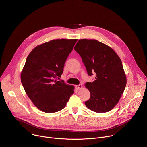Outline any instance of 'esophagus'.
<instances>
[{
	"instance_id": "1",
	"label": "esophagus",
	"mask_w": 147,
	"mask_h": 147,
	"mask_svg": "<svg viewBox=\"0 0 147 147\" xmlns=\"http://www.w3.org/2000/svg\"><path fill=\"white\" fill-rule=\"evenodd\" d=\"M76 88L77 89V90H80V89H81L82 88V85L81 84H79V85H77L76 86Z\"/></svg>"
}]
</instances>
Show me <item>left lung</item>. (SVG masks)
<instances>
[{"label":"left lung","instance_id":"8db88e82","mask_svg":"<svg viewBox=\"0 0 147 147\" xmlns=\"http://www.w3.org/2000/svg\"><path fill=\"white\" fill-rule=\"evenodd\" d=\"M74 50L88 75L96 73L95 80L85 84L91 94L86 107L97 113L110 111L119 102L127 83L120 58L112 48L95 39H80Z\"/></svg>","mask_w":147,"mask_h":147}]
</instances>
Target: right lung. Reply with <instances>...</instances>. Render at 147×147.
<instances>
[{
	"label": "right lung",
	"instance_id": "obj_1",
	"mask_svg": "<svg viewBox=\"0 0 147 147\" xmlns=\"http://www.w3.org/2000/svg\"><path fill=\"white\" fill-rule=\"evenodd\" d=\"M78 39H54L34 48L21 73L24 90L39 110L45 113L63 109L74 94V86L57 81L65 61Z\"/></svg>",
	"mask_w": 147,
	"mask_h": 147
}]
</instances>
